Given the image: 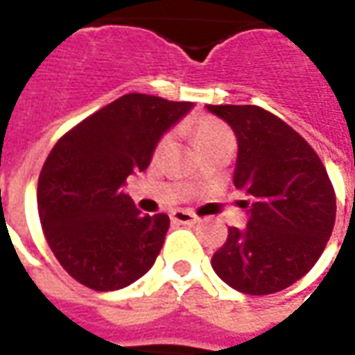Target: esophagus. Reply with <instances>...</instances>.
Instances as JSON below:
<instances>
[{
  "mask_svg": "<svg viewBox=\"0 0 355 355\" xmlns=\"http://www.w3.org/2000/svg\"><path fill=\"white\" fill-rule=\"evenodd\" d=\"M171 220L177 224H196L198 223V216L192 211H186V209H177L171 213Z\"/></svg>",
  "mask_w": 355,
  "mask_h": 355,
  "instance_id": "obj_1",
  "label": "esophagus"
}]
</instances>
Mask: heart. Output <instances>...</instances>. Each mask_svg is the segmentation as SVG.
I'll use <instances>...</instances> for the list:
<instances>
[{
    "instance_id": "1",
    "label": "heart",
    "mask_w": 355,
    "mask_h": 355,
    "mask_svg": "<svg viewBox=\"0 0 355 355\" xmlns=\"http://www.w3.org/2000/svg\"><path fill=\"white\" fill-rule=\"evenodd\" d=\"M193 140L196 144L200 146V150L207 146H213L216 142H224V140H234V135L228 129V125L218 121V119H213V117H205V119H200L198 123L193 125L192 129ZM169 142V135H165L159 140L157 148H163Z\"/></svg>"
}]
</instances>
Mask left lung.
Here are the masks:
<instances>
[{"label": "left lung", "mask_w": 355, "mask_h": 355, "mask_svg": "<svg viewBox=\"0 0 355 355\" xmlns=\"http://www.w3.org/2000/svg\"><path fill=\"white\" fill-rule=\"evenodd\" d=\"M238 139L234 186L251 196L245 228H230L211 259L216 275L245 295H272L306 275L327 245L336 200L320 155L261 106L209 104Z\"/></svg>", "instance_id": "left-lung-1"}]
</instances>
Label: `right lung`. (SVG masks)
I'll use <instances>...</instances> for the list:
<instances>
[{"label": "right lung", "instance_id": "obj_1", "mask_svg": "<svg viewBox=\"0 0 355 355\" xmlns=\"http://www.w3.org/2000/svg\"><path fill=\"white\" fill-rule=\"evenodd\" d=\"M192 102L123 94L66 132L37 180V213L60 266L94 291L123 289L154 266L169 216L140 215L123 193L144 171L163 132Z\"/></svg>", "mask_w": 355, "mask_h": 355}]
</instances>
